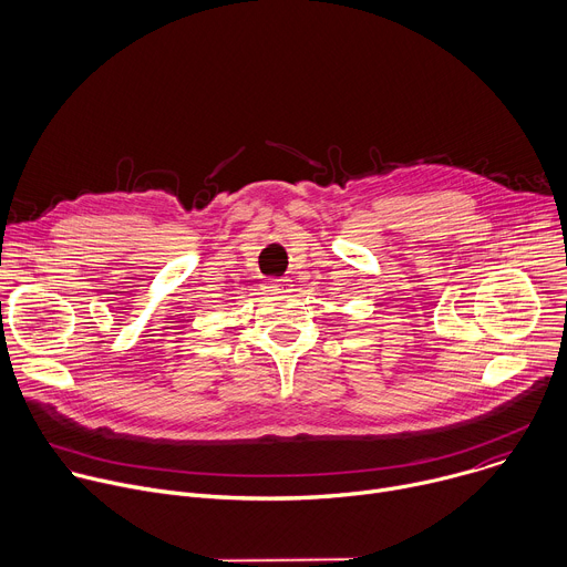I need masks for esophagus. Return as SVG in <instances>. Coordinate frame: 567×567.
Returning <instances> with one entry per match:
<instances>
[{
    "mask_svg": "<svg viewBox=\"0 0 567 567\" xmlns=\"http://www.w3.org/2000/svg\"><path fill=\"white\" fill-rule=\"evenodd\" d=\"M262 289H265L267 293H280V291L287 289V280H285V278H271V280L265 282Z\"/></svg>",
    "mask_w": 567,
    "mask_h": 567,
    "instance_id": "1",
    "label": "esophagus"
}]
</instances>
